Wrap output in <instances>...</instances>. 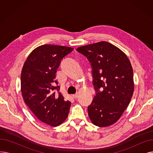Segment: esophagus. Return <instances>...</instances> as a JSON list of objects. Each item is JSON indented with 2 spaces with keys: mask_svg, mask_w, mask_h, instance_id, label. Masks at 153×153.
<instances>
[{
  "mask_svg": "<svg viewBox=\"0 0 153 153\" xmlns=\"http://www.w3.org/2000/svg\"><path fill=\"white\" fill-rule=\"evenodd\" d=\"M73 97H74L75 99H77V98H78V94H76L73 95Z\"/></svg>",
  "mask_w": 153,
  "mask_h": 153,
  "instance_id": "esophagus-1",
  "label": "esophagus"
}]
</instances>
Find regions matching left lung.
<instances>
[{
    "label": "left lung",
    "instance_id": "left-lung-1",
    "mask_svg": "<svg viewBox=\"0 0 153 153\" xmlns=\"http://www.w3.org/2000/svg\"><path fill=\"white\" fill-rule=\"evenodd\" d=\"M91 63L96 92L87 110L92 123L106 127L117 122L134 92L133 71L127 56L118 48L100 42L77 48Z\"/></svg>",
    "mask_w": 153,
    "mask_h": 153
}]
</instances>
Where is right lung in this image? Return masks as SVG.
<instances>
[{"mask_svg": "<svg viewBox=\"0 0 153 153\" xmlns=\"http://www.w3.org/2000/svg\"><path fill=\"white\" fill-rule=\"evenodd\" d=\"M74 48L44 45L29 54L21 72L24 101L40 121L51 126L62 124L69 114L71 102L59 92L56 73L61 59ZM56 90L57 92L54 91Z\"/></svg>", "mask_w": 153, "mask_h": 153, "instance_id": "1", "label": "right lung"}]
</instances>
